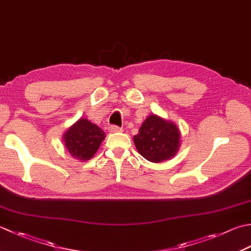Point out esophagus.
I'll list each match as a JSON object with an SVG mask.
<instances>
[{
    "instance_id": "1",
    "label": "esophagus",
    "mask_w": 251,
    "mask_h": 251,
    "mask_svg": "<svg viewBox=\"0 0 251 251\" xmlns=\"http://www.w3.org/2000/svg\"><path fill=\"white\" fill-rule=\"evenodd\" d=\"M109 130L111 132H117V131H123V128H122V127L116 126V125H110L109 126Z\"/></svg>"
}]
</instances>
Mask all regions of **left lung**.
I'll return each instance as SVG.
<instances>
[{"instance_id": "8db88e82", "label": "left lung", "mask_w": 251, "mask_h": 251, "mask_svg": "<svg viewBox=\"0 0 251 251\" xmlns=\"http://www.w3.org/2000/svg\"><path fill=\"white\" fill-rule=\"evenodd\" d=\"M134 142L145 159L159 163L176 154L179 147V129L174 123L150 115L134 136Z\"/></svg>"}]
</instances>
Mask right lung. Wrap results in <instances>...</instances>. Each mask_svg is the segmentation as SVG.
Wrapping results in <instances>:
<instances>
[{
	"instance_id": "obj_1",
	"label": "right lung",
	"mask_w": 251,
	"mask_h": 251,
	"mask_svg": "<svg viewBox=\"0 0 251 251\" xmlns=\"http://www.w3.org/2000/svg\"><path fill=\"white\" fill-rule=\"evenodd\" d=\"M104 138L105 134L100 127L81 119L65 132L64 142L72 156L87 161L92 158Z\"/></svg>"
}]
</instances>
